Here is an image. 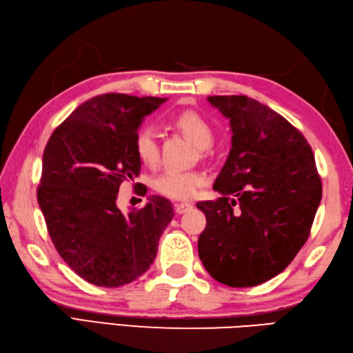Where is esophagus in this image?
Segmentation results:
<instances>
[{
  "mask_svg": "<svg viewBox=\"0 0 353 353\" xmlns=\"http://www.w3.org/2000/svg\"><path fill=\"white\" fill-rule=\"evenodd\" d=\"M192 208V205L188 203V202H183V203H177L176 205V212L177 214H183L186 211H190Z\"/></svg>",
  "mask_w": 353,
  "mask_h": 353,
  "instance_id": "1",
  "label": "esophagus"
}]
</instances>
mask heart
<instances>
[{
	"instance_id": "1",
	"label": "heart",
	"mask_w": 353,
	"mask_h": 353,
	"mask_svg": "<svg viewBox=\"0 0 353 353\" xmlns=\"http://www.w3.org/2000/svg\"><path fill=\"white\" fill-rule=\"evenodd\" d=\"M171 125L183 133L197 147H210L214 139V130L205 117L194 110H183L171 117ZM133 148L137 159L147 167H154L159 161V141L151 127H142L134 134ZM205 177L199 171L168 170L156 177L154 190L162 196L176 200H186L197 194Z\"/></svg>"
}]
</instances>
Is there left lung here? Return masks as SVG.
Instances as JSON below:
<instances>
[{"label":"left lung","instance_id":"obj_1","mask_svg":"<svg viewBox=\"0 0 353 353\" xmlns=\"http://www.w3.org/2000/svg\"><path fill=\"white\" fill-rule=\"evenodd\" d=\"M208 101L230 119L232 148L214 183L222 196L197 203L206 216L199 257L222 285L257 286L306 243L321 177L306 137L281 114L243 94Z\"/></svg>","mask_w":353,"mask_h":353}]
</instances>
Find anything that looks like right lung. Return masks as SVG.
<instances>
[{
    "mask_svg": "<svg viewBox=\"0 0 353 353\" xmlns=\"http://www.w3.org/2000/svg\"><path fill=\"white\" fill-rule=\"evenodd\" d=\"M162 102L123 93L94 96L57 127L46 145L37 197L48 236L62 260L94 286L117 288L141 277L174 217L162 196L128 216L116 206L121 185L141 172L134 134Z\"/></svg>",
    "mask_w": 353,
    "mask_h": 353,
    "instance_id": "1",
    "label": "right lung"
}]
</instances>
